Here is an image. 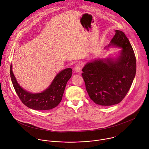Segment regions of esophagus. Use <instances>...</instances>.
Wrapping results in <instances>:
<instances>
[{
	"label": "esophagus",
	"instance_id": "1",
	"mask_svg": "<svg viewBox=\"0 0 149 149\" xmlns=\"http://www.w3.org/2000/svg\"><path fill=\"white\" fill-rule=\"evenodd\" d=\"M83 66H84V64H83L82 63H79L78 64H77L75 65V68H74V70H75V71L76 72H80V71H81V70H82Z\"/></svg>",
	"mask_w": 149,
	"mask_h": 149
}]
</instances>
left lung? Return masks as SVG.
Instances as JSON below:
<instances>
[{"label":"left lung","instance_id":"left-lung-1","mask_svg":"<svg viewBox=\"0 0 149 149\" xmlns=\"http://www.w3.org/2000/svg\"><path fill=\"white\" fill-rule=\"evenodd\" d=\"M109 45L123 48L118 58L96 60L88 63L82 73L89 97L95 104L102 106L118 104L123 100L136 72L135 54L123 31L115 30Z\"/></svg>","mask_w":149,"mask_h":149}]
</instances>
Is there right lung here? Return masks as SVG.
I'll return each mask as SVG.
<instances>
[{
	"label": "right lung",
	"instance_id": "right-lung-1",
	"mask_svg": "<svg viewBox=\"0 0 149 149\" xmlns=\"http://www.w3.org/2000/svg\"><path fill=\"white\" fill-rule=\"evenodd\" d=\"M10 65V77L15 89L22 103L34 110L44 111L56 107L61 101L65 88L72 76V69L67 68L57 75L49 86L44 92L32 93L23 89L17 83Z\"/></svg>",
	"mask_w": 149,
	"mask_h": 149
}]
</instances>
